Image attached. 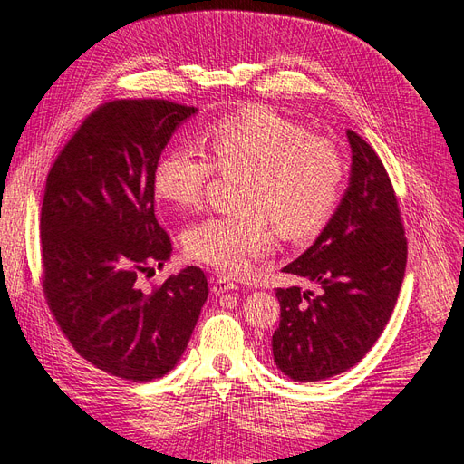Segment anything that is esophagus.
I'll list each match as a JSON object with an SVG mask.
<instances>
[{"label": "esophagus", "instance_id": "esophagus-1", "mask_svg": "<svg viewBox=\"0 0 464 464\" xmlns=\"http://www.w3.org/2000/svg\"><path fill=\"white\" fill-rule=\"evenodd\" d=\"M236 288H237V285H236V283H232V280H230V278H227V276H220V275H217V276L210 278V290H213L215 294H224V292L236 290Z\"/></svg>", "mask_w": 464, "mask_h": 464}]
</instances>
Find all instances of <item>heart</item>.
I'll return each mask as SVG.
<instances>
[{
  "instance_id": "heart-1",
  "label": "heart",
  "mask_w": 464,
  "mask_h": 464,
  "mask_svg": "<svg viewBox=\"0 0 464 464\" xmlns=\"http://www.w3.org/2000/svg\"><path fill=\"white\" fill-rule=\"evenodd\" d=\"M208 157L191 145L168 149L152 186L157 198L195 208L218 174L244 172L237 207L244 213L208 217L184 232L189 259L224 275H244L276 247V227L290 240L317 234L344 186L343 154L331 139L266 106H247L207 131Z\"/></svg>"
}]
</instances>
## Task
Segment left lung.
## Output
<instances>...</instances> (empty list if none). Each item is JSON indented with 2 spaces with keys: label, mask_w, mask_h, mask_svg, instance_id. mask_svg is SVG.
<instances>
[{
  "label": "left lung",
  "mask_w": 464,
  "mask_h": 464,
  "mask_svg": "<svg viewBox=\"0 0 464 464\" xmlns=\"http://www.w3.org/2000/svg\"><path fill=\"white\" fill-rule=\"evenodd\" d=\"M350 186L315 244L285 273L319 285L278 288L273 356L294 382L339 375L366 356L395 310L406 266V237L391 178L353 130Z\"/></svg>",
  "instance_id": "obj_1"
}]
</instances>
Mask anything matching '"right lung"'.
I'll return each instance as SVG.
<instances>
[{
    "label": "right lung",
    "mask_w": 464,
    "mask_h": 464,
    "mask_svg": "<svg viewBox=\"0 0 464 464\" xmlns=\"http://www.w3.org/2000/svg\"><path fill=\"white\" fill-rule=\"evenodd\" d=\"M198 108L162 98L98 106L53 160L40 210L42 290L62 333L92 366L130 382L170 372L208 296L188 266L145 292L172 240L154 217L152 176Z\"/></svg>",
    "instance_id": "right-lung-1"
}]
</instances>
